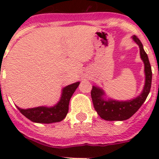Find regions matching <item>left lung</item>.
I'll list each match as a JSON object with an SVG mask.
<instances>
[{
  "instance_id": "1",
  "label": "left lung",
  "mask_w": 159,
  "mask_h": 159,
  "mask_svg": "<svg viewBox=\"0 0 159 159\" xmlns=\"http://www.w3.org/2000/svg\"><path fill=\"white\" fill-rule=\"evenodd\" d=\"M134 41L139 46L140 57L145 66V85L143 91L135 99L127 101H116L110 99L108 100L103 99L104 92L98 87H92L91 95L94 107L99 116L107 121H123L131 117L140 108L148 96L151 88L152 71L151 64L149 62L147 54L143 49V43L136 36H132Z\"/></svg>"
}]
</instances>
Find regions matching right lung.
<instances>
[{"instance_id":"obj_1","label":"right lung","mask_w":159,"mask_h":159,"mask_svg":"<svg viewBox=\"0 0 159 159\" xmlns=\"http://www.w3.org/2000/svg\"><path fill=\"white\" fill-rule=\"evenodd\" d=\"M79 84L80 82H76L63 88L60 100L57 105L52 107H38L29 109L16 107L23 116L34 123H52L62 121L68 112L69 101Z\"/></svg>"}]
</instances>
